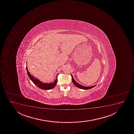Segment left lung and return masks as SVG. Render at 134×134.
<instances>
[{"label": "left lung", "instance_id": "left-lung-1", "mask_svg": "<svg viewBox=\"0 0 134 134\" xmlns=\"http://www.w3.org/2000/svg\"><path fill=\"white\" fill-rule=\"evenodd\" d=\"M71 76H72V83L74 84V85H75L76 87H77L78 88H80V89H83V90H88V89H90L91 88H93L96 86V85H94V86H92L91 87H85V86H83L82 85L79 84V83H77V82H76L75 80L74 79V77H72V74H71Z\"/></svg>", "mask_w": 134, "mask_h": 134}]
</instances>
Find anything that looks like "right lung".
<instances>
[{
	"label": "right lung",
	"mask_w": 134,
	"mask_h": 134,
	"mask_svg": "<svg viewBox=\"0 0 134 134\" xmlns=\"http://www.w3.org/2000/svg\"><path fill=\"white\" fill-rule=\"evenodd\" d=\"M26 69L27 74H28L29 77H30V80L32 81L35 84V85L37 86L38 88H40L41 89H43V90H50V89L53 88L54 87H55V85H57V76L56 77L55 80L53 82H50L49 83H44V82H41V81L39 80L38 79H37L36 78H35L32 75L28 70L27 66H26Z\"/></svg>",
	"instance_id": "1"
}]
</instances>
